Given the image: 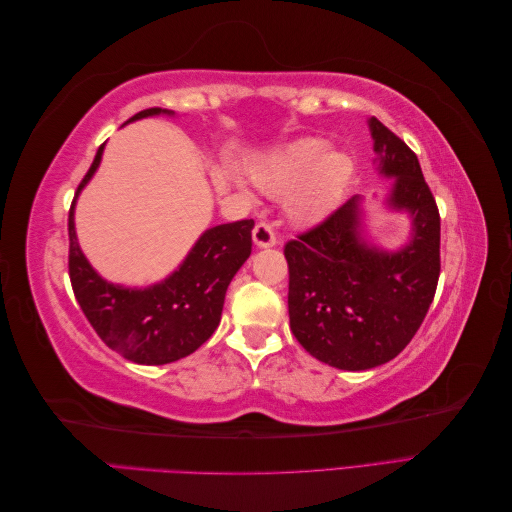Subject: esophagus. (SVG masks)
Masks as SVG:
<instances>
[{
    "label": "esophagus",
    "mask_w": 512,
    "mask_h": 512,
    "mask_svg": "<svg viewBox=\"0 0 512 512\" xmlns=\"http://www.w3.org/2000/svg\"><path fill=\"white\" fill-rule=\"evenodd\" d=\"M252 237H254V243L258 245V247H273L275 243H277V237H275V232H273V228L269 226V224H256V228H254V232H252Z\"/></svg>",
    "instance_id": "34e87169"
}]
</instances>
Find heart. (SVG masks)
<instances>
[{"label": "heart", "instance_id": "1", "mask_svg": "<svg viewBox=\"0 0 512 512\" xmlns=\"http://www.w3.org/2000/svg\"><path fill=\"white\" fill-rule=\"evenodd\" d=\"M256 188L273 198H284L286 215L299 226H312L337 207L354 173L350 156L329 151L322 138H301L250 166ZM239 188L241 181L235 179Z\"/></svg>", "mask_w": 512, "mask_h": 512}]
</instances>
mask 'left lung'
I'll list each match as a JSON object with an SVG mask.
<instances>
[{"label": "left lung", "instance_id": "8db88e82", "mask_svg": "<svg viewBox=\"0 0 512 512\" xmlns=\"http://www.w3.org/2000/svg\"><path fill=\"white\" fill-rule=\"evenodd\" d=\"M378 173L393 179L384 205L410 215V239L382 250L363 235L352 196L316 228L288 241L290 331L318 361L363 371L389 363L425 320L440 277V213L414 151L371 117Z\"/></svg>", "mask_w": 512, "mask_h": 512}]
</instances>
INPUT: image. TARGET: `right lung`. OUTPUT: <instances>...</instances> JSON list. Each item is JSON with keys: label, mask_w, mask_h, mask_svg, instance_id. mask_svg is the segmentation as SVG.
<instances>
[{"label": "right lung", "mask_w": 512, "mask_h": 512, "mask_svg": "<svg viewBox=\"0 0 512 512\" xmlns=\"http://www.w3.org/2000/svg\"><path fill=\"white\" fill-rule=\"evenodd\" d=\"M170 115L166 108H147L130 121ZM100 145L85 179L74 194L70 235V282L74 297L102 342L123 359L141 365H164L203 346L218 329L228 284L252 254L254 220L220 224L198 237L181 265L166 280L145 288L106 282L89 265L74 230V205L102 162Z\"/></svg>", "instance_id": "add662e5"}]
</instances>
